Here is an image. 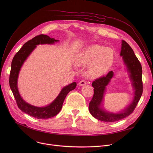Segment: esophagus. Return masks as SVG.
<instances>
[{"label":"esophagus","instance_id":"esophagus-1","mask_svg":"<svg viewBox=\"0 0 153 153\" xmlns=\"http://www.w3.org/2000/svg\"><path fill=\"white\" fill-rule=\"evenodd\" d=\"M86 84H87V82L85 81V80H82V81H80L79 85L80 86H83V85H85Z\"/></svg>","mask_w":153,"mask_h":153}]
</instances>
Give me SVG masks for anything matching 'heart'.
<instances>
[{
    "label": "heart",
    "mask_w": 153,
    "mask_h": 153,
    "mask_svg": "<svg viewBox=\"0 0 153 153\" xmlns=\"http://www.w3.org/2000/svg\"><path fill=\"white\" fill-rule=\"evenodd\" d=\"M114 60V54L110 48L99 45L87 47L80 53L76 60L79 66H87L88 73L92 77L100 76L108 71Z\"/></svg>",
    "instance_id": "heart-1"
}]
</instances>
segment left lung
<instances>
[{"label":"left lung","mask_w":153,"mask_h":153,"mask_svg":"<svg viewBox=\"0 0 153 153\" xmlns=\"http://www.w3.org/2000/svg\"><path fill=\"white\" fill-rule=\"evenodd\" d=\"M120 56L126 67V71L129 74L131 85L134 90V97L131 103L126 108L118 113H111L106 111L101 107L103 103L104 94L106 87L114 76V72L111 71L105 76L95 79L92 82L94 95L89 103V110L91 115L100 121L105 122H114L118 121L129 116L134 111L135 107L141 97L143 93L142 67L141 63L136 58L130 46L124 40L122 41V48Z\"/></svg>","instance_id":"left-lung-1"}]
</instances>
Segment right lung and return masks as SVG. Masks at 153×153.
<instances>
[{
    "label": "right lung",
    "mask_w": 153,
    "mask_h": 153,
    "mask_svg": "<svg viewBox=\"0 0 153 153\" xmlns=\"http://www.w3.org/2000/svg\"><path fill=\"white\" fill-rule=\"evenodd\" d=\"M58 42L59 40L51 38L49 36L45 35L36 36L23 45L21 49L16 53L12 61L9 85L18 107L27 114L38 119H47L57 115L62 107V104L66 95L70 91L75 89L77 84L72 82L64 87L57 97L48 105L43 107H36L26 102L20 95L17 85L19 72L24 62L35 49L36 45L39 44L53 45Z\"/></svg>",
    "instance_id": "1"
}]
</instances>
